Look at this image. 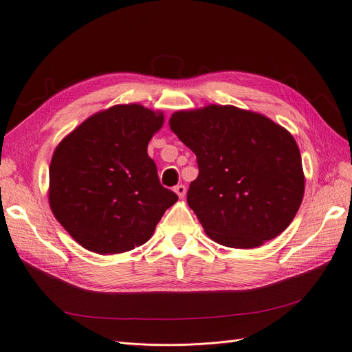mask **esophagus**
Returning a JSON list of instances; mask_svg holds the SVG:
<instances>
[{
	"label": "esophagus",
	"mask_w": 352,
	"mask_h": 352,
	"mask_svg": "<svg viewBox=\"0 0 352 352\" xmlns=\"http://www.w3.org/2000/svg\"><path fill=\"white\" fill-rule=\"evenodd\" d=\"M175 192L179 195V198H184L185 197V194H186V186L185 185H177V186H175Z\"/></svg>",
	"instance_id": "34e87169"
}]
</instances>
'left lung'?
Returning <instances> with one entry per match:
<instances>
[{"mask_svg":"<svg viewBox=\"0 0 352 352\" xmlns=\"http://www.w3.org/2000/svg\"><path fill=\"white\" fill-rule=\"evenodd\" d=\"M170 127L198 163L188 204L207 235L230 248H255L289 226L304 197L294 136L261 114L232 105L177 111Z\"/></svg>","mask_w":352,"mask_h":352,"instance_id":"1","label":"left lung"}]
</instances>
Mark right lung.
<instances>
[{
    "mask_svg": "<svg viewBox=\"0 0 352 352\" xmlns=\"http://www.w3.org/2000/svg\"><path fill=\"white\" fill-rule=\"evenodd\" d=\"M163 114L114 105L94 114L56 148L50 206L83 248L119 254L145 243L177 195L160 184L146 146Z\"/></svg>",
    "mask_w": 352,
    "mask_h": 352,
    "instance_id": "1",
    "label": "right lung"
}]
</instances>
